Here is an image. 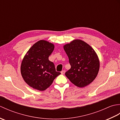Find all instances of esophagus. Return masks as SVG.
I'll return each instance as SVG.
<instances>
[{
  "mask_svg": "<svg viewBox=\"0 0 120 120\" xmlns=\"http://www.w3.org/2000/svg\"><path fill=\"white\" fill-rule=\"evenodd\" d=\"M65 71L64 70H63V71H61V74L63 75V74H65Z\"/></svg>",
  "mask_w": 120,
  "mask_h": 120,
  "instance_id": "34e87169",
  "label": "esophagus"
}]
</instances>
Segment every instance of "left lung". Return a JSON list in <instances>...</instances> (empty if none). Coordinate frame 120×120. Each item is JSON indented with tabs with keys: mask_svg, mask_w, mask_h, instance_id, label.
Listing matches in <instances>:
<instances>
[{
	"mask_svg": "<svg viewBox=\"0 0 120 120\" xmlns=\"http://www.w3.org/2000/svg\"><path fill=\"white\" fill-rule=\"evenodd\" d=\"M63 48L71 68L65 73L72 83L83 88L95 79L99 69V61L95 51L81 40H74Z\"/></svg>",
	"mask_w": 120,
	"mask_h": 120,
	"instance_id": "1",
	"label": "left lung"
}]
</instances>
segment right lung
<instances>
[{
  "instance_id": "add662e5",
  "label": "right lung",
  "mask_w": 120,
  "mask_h": 120,
  "mask_svg": "<svg viewBox=\"0 0 120 120\" xmlns=\"http://www.w3.org/2000/svg\"><path fill=\"white\" fill-rule=\"evenodd\" d=\"M54 45L40 40L33 45L22 59L21 72L28 85L39 91H44L60 74L56 72L53 63L48 57L54 49Z\"/></svg>"
}]
</instances>
